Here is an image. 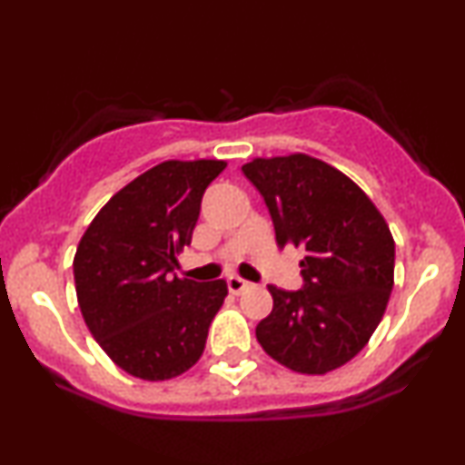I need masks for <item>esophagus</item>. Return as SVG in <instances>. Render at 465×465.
Masks as SVG:
<instances>
[{"instance_id": "esophagus-1", "label": "esophagus", "mask_w": 465, "mask_h": 465, "mask_svg": "<svg viewBox=\"0 0 465 465\" xmlns=\"http://www.w3.org/2000/svg\"><path fill=\"white\" fill-rule=\"evenodd\" d=\"M227 288H229V292H233V295H240L244 288H249V282L242 280V277H238V275H232V277H227Z\"/></svg>"}]
</instances>
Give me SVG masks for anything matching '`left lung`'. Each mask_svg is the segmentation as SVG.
I'll return each instance as SVG.
<instances>
[{"label": "left lung", "mask_w": 465, "mask_h": 465, "mask_svg": "<svg viewBox=\"0 0 465 465\" xmlns=\"http://www.w3.org/2000/svg\"><path fill=\"white\" fill-rule=\"evenodd\" d=\"M273 218L277 247L306 251L303 288L269 286L273 311L255 328L271 359L300 373H328L365 348L393 288L396 242L370 196L311 154L242 165Z\"/></svg>", "instance_id": "obj_1"}]
</instances>
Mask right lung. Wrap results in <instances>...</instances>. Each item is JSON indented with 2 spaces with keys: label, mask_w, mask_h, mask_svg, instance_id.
Returning <instances> with one entry per match:
<instances>
[{
  "label": "right lung",
  "mask_w": 465,
  "mask_h": 465,
  "mask_svg": "<svg viewBox=\"0 0 465 465\" xmlns=\"http://www.w3.org/2000/svg\"><path fill=\"white\" fill-rule=\"evenodd\" d=\"M221 159L157 163L111 196L80 238L74 282L89 332L109 359L142 381L188 371L205 350L227 282L170 275L192 242Z\"/></svg>",
  "instance_id": "add662e5"
}]
</instances>
